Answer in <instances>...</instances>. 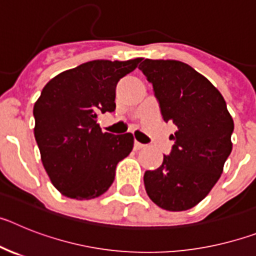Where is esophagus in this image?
Here are the masks:
<instances>
[{
    "label": "esophagus",
    "instance_id": "34e87169",
    "mask_svg": "<svg viewBox=\"0 0 256 256\" xmlns=\"http://www.w3.org/2000/svg\"><path fill=\"white\" fill-rule=\"evenodd\" d=\"M146 148V144H141V142L138 141H134V150H141V148Z\"/></svg>",
    "mask_w": 256,
    "mask_h": 256
}]
</instances>
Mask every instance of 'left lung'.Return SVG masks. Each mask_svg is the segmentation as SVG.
Listing matches in <instances>:
<instances>
[{
	"label": "left lung",
	"mask_w": 256,
	"mask_h": 256,
	"mask_svg": "<svg viewBox=\"0 0 256 256\" xmlns=\"http://www.w3.org/2000/svg\"><path fill=\"white\" fill-rule=\"evenodd\" d=\"M138 68L152 84L164 122L177 126L170 154L159 168L144 172V188L162 209H191L220 177L232 151L234 119L220 92L190 65L146 58Z\"/></svg>",
	"instance_id": "obj_1"
}]
</instances>
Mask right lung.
I'll return each instance as SVG.
<instances>
[{
	"mask_svg": "<svg viewBox=\"0 0 256 256\" xmlns=\"http://www.w3.org/2000/svg\"><path fill=\"white\" fill-rule=\"evenodd\" d=\"M142 58L94 60L52 78L34 104V137L52 184L64 196L105 194L116 164L133 148L132 133H102L100 112L115 110V88Z\"/></svg>",
	"mask_w": 256,
	"mask_h": 256,
	"instance_id": "right-lung-1",
	"label": "right lung"
}]
</instances>
